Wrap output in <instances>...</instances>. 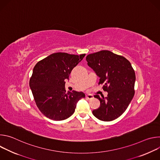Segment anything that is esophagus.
Segmentation results:
<instances>
[{
    "label": "esophagus",
    "mask_w": 160,
    "mask_h": 160,
    "mask_svg": "<svg viewBox=\"0 0 160 160\" xmlns=\"http://www.w3.org/2000/svg\"><path fill=\"white\" fill-rule=\"evenodd\" d=\"M85 98H86V99H92L94 97H93V96H92V95L87 94V95H86V96H85Z\"/></svg>",
    "instance_id": "obj_1"
}]
</instances>
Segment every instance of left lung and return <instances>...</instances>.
Instances as JSON below:
<instances>
[{
  "instance_id": "8db88e82",
  "label": "left lung",
  "mask_w": 160,
  "mask_h": 160,
  "mask_svg": "<svg viewBox=\"0 0 160 160\" xmlns=\"http://www.w3.org/2000/svg\"><path fill=\"white\" fill-rule=\"evenodd\" d=\"M87 64L100 78L99 84L108 92L107 97L95 95L100 106L92 111L99 120L109 122L120 117L133 98L135 74L125 58L104 50L87 56Z\"/></svg>"
}]
</instances>
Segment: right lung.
Masks as SVG:
<instances>
[{
    "instance_id": "add662e5",
    "label": "right lung",
    "mask_w": 160,
    "mask_h": 160,
    "mask_svg": "<svg viewBox=\"0 0 160 160\" xmlns=\"http://www.w3.org/2000/svg\"><path fill=\"white\" fill-rule=\"evenodd\" d=\"M56 52L38 61L33 68L30 87L35 103L44 116L61 121L71 117L78 101L85 98L82 92H66L65 80L85 57Z\"/></svg>"
}]
</instances>
